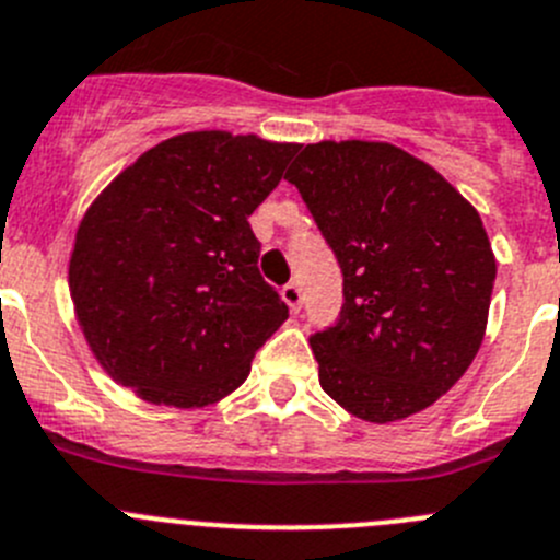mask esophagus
I'll return each instance as SVG.
<instances>
[{"label":"esophagus","mask_w":560,"mask_h":560,"mask_svg":"<svg viewBox=\"0 0 560 560\" xmlns=\"http://www.w3.org/2000/svg\"><path fill=\"white\" fill-rule=\"evenodd\" d=\"M281 298H284V304L290 306V312H301L304 292H301V284H298V281H290V284L281 287Z\"/></svg>","instance_id":"obj_1"}]
</instances>
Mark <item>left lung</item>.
<instances>
[{"instance_id":"obj_1","label":"left lung","mask_w":560,"mask_h":560,"mask_svg":"<svg viewBox=\"0 0 560 560\" xmlns=\"http://www.w3.org/2000/svg\"><path fill=\"white\" fill-rule=\"evenodd\" d=\"M287 182L342 270L337 323L310 337L323 392L368 422L428 409L483 342L498 265L480 215L389 143H312Z\"/></svg>"}]
</instances>
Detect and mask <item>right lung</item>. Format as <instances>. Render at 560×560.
I'll list each match as a JSON object with an SVG mask.
<instances>
[{
  "instance_id": "obj_1",
  "label": "right lung",
  "mask_w": 560,
  "mask_h": 560,
  "mask_svg": "<svg viewBox=\"0 0 560 560\" xmlns=\"http://www.w3.org/2000/svg\"><path fill=\"white\" fill-rule=\"evenodd\" d=\"M298 143L185 132L109 182L77 229L68 287L93 357L143 400L215 404L290 317L248 215Z\"/></svg>"
}]
</instances>
